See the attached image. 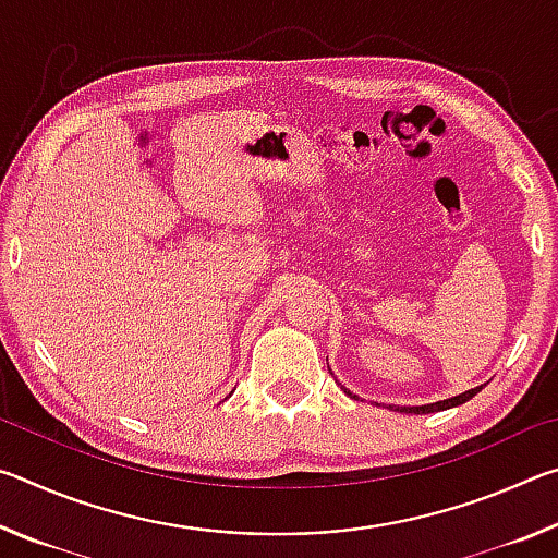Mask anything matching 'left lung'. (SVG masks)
Listing matches in <instances>:
<instances>
[{"label":"left lung","instance_id":"obj_1","mask_svg":"<svg viewBox=\"0 0 558 558\" xmlns=\"http://www.w3.org/2000/svg\"><path fill=\"white\" fill-rule=\"evenodd\" d=\"M480 389H483V386H477V389H470V391H465V393H460V396H456V399H446V401H438V403H428V405H399V409L396 411H401V413H436V411H446V409H452V405H460V403H465V401H470L472 396H475ZM344 393H349L347 389H344ZM352 396V393H349Z\"/></svg>","mask_w":558,"mask_h":558}]
</instances>
